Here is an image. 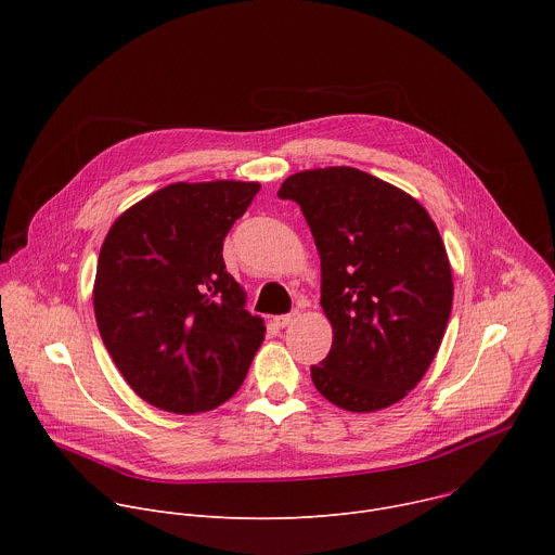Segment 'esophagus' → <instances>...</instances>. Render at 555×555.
<instances>
[{
  "mask_svg": "<svg viewBox=\"0 0 555 555\" xmlns=\"http://www.w3.org/2000/svg\"><path fill=\"white\" fill-rule=\"evenodd\" d=\"M298 315H300V311H298V309H294V311H289V313H283V315H276V319H274V325L283 330V327L292 325V323L298 319Z\"/></svg>",
  "mask_w": 555,
  "mask_h": 555,
  "instance_id": "1",
  "label": "esophagus"
}]
</instances>
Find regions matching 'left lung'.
Wrapping results in <instances>:
<instances>
[{
    "label": "left lung",
    "instance_id": "1",
    "mask_svg": "<svg viewBox=\"0 0 555 555\" xmlns=\"http://www.w3.org/2000/svg\"><path fill=\"white\" fill-rule=\"evenodd\" d=\"M294 199L321 255V305L334 343L313 386L351 413L406 398L443 340L452 270L428 210L402 189L353 167L289 176Z\"/></svg>",
    "mask_w": 555,
    "mask_h": 555
}]
</instances>
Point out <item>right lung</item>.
Masks as SVG:
<instances>
[{
	"mask_svg": "<svg viewBox=\"0 0 555 555\" xmlns=\"http://www.w3.org/2000/svg\"><path fill=\"white\" fill-rule=\"evenodd\" d=\"M259 182H178L127 208L96 268L101 338L138 398L178 415L206 413L242 386L263 319L228 272L223 240Z\"/></svg>",
	"mask_w": 555,
	"mask_h": 555,
	"instance_id": "obj_1",
	"label": "right lung"
}]
</instances>
